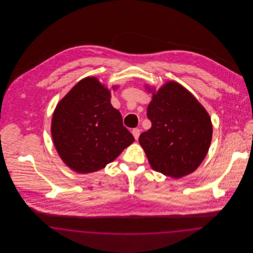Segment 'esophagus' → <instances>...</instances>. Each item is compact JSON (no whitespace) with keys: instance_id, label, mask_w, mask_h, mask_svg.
Listing matches in <instances>:
<instances>
[{"instance_id":"obj_1","label":"esophagus","mask_w":253,"mask_h":253,"mask_svg":"<svg viewBox=\"0 0 253 253\" xmlns=\"http://www.w3.org/2000/svg\"><path fill=\"white\" fill-rule=\"evenodd\" d=\"M132 133L133 137H134V139L137 140L139 135H140V130L138 128H134V129H132Z\"/></svg>"}]
</instances>
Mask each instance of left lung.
Here are the masks:
<instances>
[{
    "label": "left lung",
    "mask_w": 253,
    "mask_h": 253,
    "mask_svg": "<svg viewBox=\"0 0 253 253\" xmlns=\"http://www.w3.org/2000/svg\"><path fill=\"white\" fill-rule=\"evenodd\" d=\"M152 127L139 136L151 167L179 178L198 168L212 136L209 114L183 86L169 82L147 109Z\"/></svg>",
    "instance_id": "left-lung-1"
}]
</instances>
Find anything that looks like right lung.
I'll return each instance as SVG.
<instances>
[{
    "label": "right lung",
    "mask_w": 253,
    "mask_h": 253,
    "mask_svg": "<svg viewBox=\"0 0 253 253\" xmlns=\"http://www.w3.org/2000/svg\"><path fill=\"white\" fill-rule=\"evenodd\" d=\"M110 98V92L96 78H86L73 87L54 112V144L63 162L78 172L104 168L134 140Z\"/></svg>",
    "instance_id": "right-lung-1"
}]
</instances>
